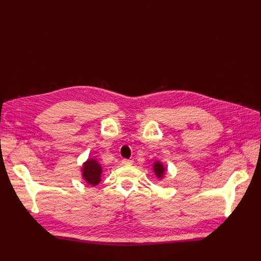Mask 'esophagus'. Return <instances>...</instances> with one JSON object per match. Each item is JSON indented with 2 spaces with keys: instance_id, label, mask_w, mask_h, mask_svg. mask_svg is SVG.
<instances>
[{
  "instance_id": "34e87169",
  "label": "esophagus",
  "mask_w": 261,
  "mask_h": 261,
  "mask_svg": "<svg viewBox=\"0 0 261 261\" xmlns=\"http://www.w3.org/2000/svg\"><path fill=\"white\" fill-rule=\"evenodd\" d=\"M122 163L124 165H131L133 163V160H130V159H123L122 160Z\"/></svg>"
}]
</instances>
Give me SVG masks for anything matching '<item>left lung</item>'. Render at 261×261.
<instances>
[{"label": "left lung", "mask_w": 261, "mask_h": 261, "mask_svg": "<svg viewBox=\"0 0 261 261\" xmlns=\"http://www.w3.org/2000/svg\"><path fill=\"white\" fill-rule=\"evenodd\" d=\"M154 171H155L156 175H157L159 178H161V177H163V175H164V173H165V168H164V166L162 165L161 162L157 161V162H155V164H154Z\"/></svg>", "instance_id": "8db88e82"}]
</instances>
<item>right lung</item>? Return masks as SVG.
Listing matches in <instances>:
<instances>
[{
	"label": "right lung",
	"instance_id": "right-lung-1",
	"mask_svg": "<svg viewBox=\"0 0 261 261\" xmlns=\"http://www.w3.org/2000/svg\"><path fill=\"white\" fill-rule=\"evenodd\" d=\"M102 167L95 159H89L83 166V176L91 186H96L101 180Z\"/></svg>",
	"mask_w": 261,
	"mask_h": 261
}]
</instances>
